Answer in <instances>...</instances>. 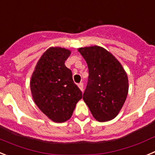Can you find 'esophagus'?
<instances>
[{"mask_svg":"<svg viewBox=\"0 0 155 155\" xmlns=\"http://www.w3.org/2000/svg\"><path fill=\"white\" fill-rule=\"evenodd\" d=\"M78 86H79V88L81 90V91H83V83H79L78 84Z\"/></svg>","mask_w":155,"mask_h":155,"instance_id":"obj_1","label":"esophagus"}]
</instances>
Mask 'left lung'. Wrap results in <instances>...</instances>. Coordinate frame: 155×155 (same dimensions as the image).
<instances>
[{"mask_svg":"<svg viewBox=\"0 0 155 155\" xmlns=\"http://www.w3.org/2000/svg\"><path fill=\"white\" fill-rule=\"evenodd\" d=\"M89 69L83 100L100 122L114 119L122 108L128 93L124 69L111 53L100 46L81 48Z\"/></svg>","mask_w":155,"mask_h":155,"instance_id":"left-lung-1","label":"left lung"}]
</instances>
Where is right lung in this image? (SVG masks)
<instances>
[{"instance_id":"1","label":"right lung","mask_w":155,"mask_h":155,"mask_svg":"<svg viewBox=\"0 0 155 155\" xmlns=\"http://www.w3.org/2000/svg\"><path fill=\"white\" fill-rule=\"evenodd\" d=\"M70 53L59 47L48 48L38 62L31 79L35 103L54 122L69 120L83 97L73 82L72 71L65 65Z\"/></svg>"}]
</instances>
